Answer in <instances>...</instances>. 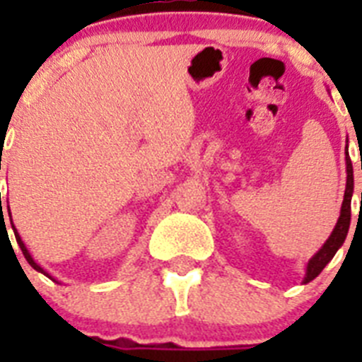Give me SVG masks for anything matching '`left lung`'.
I'll return each instance as SVG.
<instances>
[{"label": "left lung", "instance_id": "8db88e82", "mask_svg": "<svg viewBox=\"0 0 362 362\" xmlns=\"http://www.w3.org/2000/svg\"><path fill=\"white\" fill-rule=\"evenodd\" d=\"M346 190H344V201L343 206H341V216H339L337 225H335L334 232L328 238V241L322 245L321 250L313 255L308 261V267H306V277L305 283H310L312 279L319 276L322 272V268L330 263L332 257L335 255V252L341 248V245L346 239L348 228H350V217H351V194H354V168H351V161L348 158L346 152Z\"/></svg>", "mask_w": 362, "mask_h": 362}]
</instances>
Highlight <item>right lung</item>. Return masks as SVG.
Masks as SVG:
<instances>
[{
	"instance_id": "right-lung-1",
	"label": "right lung",
	"mask_w": 362,
	"mask_h": 362,
	"mask_svg": "<svg viewBox=\"0 0 362 362\" xmlns=\"http://www.w3.org/2000/svg\"><path fill=\"white\" fill-rule=\"evenodd\" d=\"M0 201H1V197H0ZM0 204H1V203H0ZM1 212H3V209H1ZM1 221H3V223H5V219H3V216H1ZM12 230H14L16 241H18L19 248H21V252H23V255H25V259H27V261H28V264H30V267H32V268H34V270L41 272V274H43V276L50 277V276H49V274H47V272H45V270H43V268H41V267H40V264H37V263H36V261H34V259H32V257H30V254H28V250H27V248H25L23 241H21V238H19V233H18V232H16V228H14V226H12ZM50 279H52V277H50Z\"/></svg>"
}]
</instances>
